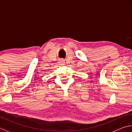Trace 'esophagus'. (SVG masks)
Here are the masks:
<instances>
[{"label":"esophagus","instance_id":"34e87169","mask_svg":"<svg viewBox=\"0 0 132 132\" xmlns=\"http://www.w3.org/2000/svg\"><path fill=\"white\" fill-rule=\"evenodd\" d=\"M59 63L60 64H64V63H65V62H64V60L61 59V60H59Z\"/></svg>","mask_w":132,"mask_h":132}]
</instances>
